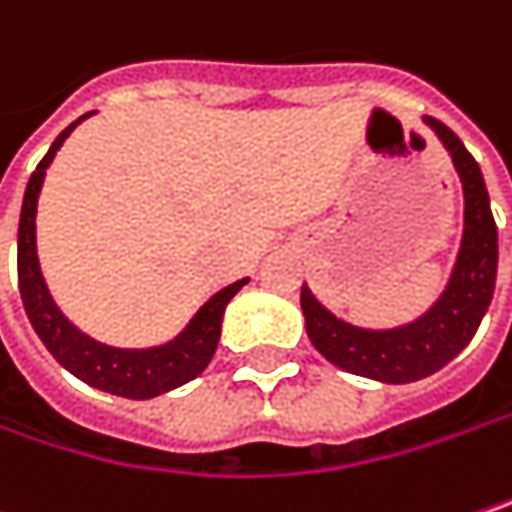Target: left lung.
<instances>
[{
    "label": "left lung",
    "instance_id": "8db88e82",
    "mask_svg": "<svg viewBox=\"0 0 512 512\" xmlns=\"http://www.w3.org/2000/svg\"><path fill=\"white\" fill-rule=\"evenodd\" d=\"M448 149L463 181V240L451 278L428 313L390 331H369L337 319L302 287V313L307 337L316 351L351 375L384 384H410L434 375L454 360L475 337L495 290L498 228L489 210V193L478 161L466 152L460 137L440 119L425 117Z\"/></svg>",
    "mask_w": 512,
    "mask_h": 512
}]
</instances>
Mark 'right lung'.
Returning a JSON list of instances; mask_svg holds the SVG:
<instances>
[{
	"label": "right lung",
	"instance_id": "add662e5",
	"mask_svg": "<svg viewBox=\"0 0 512 512\" xmlns=\"http://www.w3.org/2000/svg\"><path fill=\"white\" fill-rule=\"evenodd\" d=\"M78 122H72L70 128H64L58 134V140L52 143L46 158L37 163V169L31 172L28 187H25L20 234H17V275H20L23 307L31 319V328L43 340V346L52 351V357L75 378H81L84 384H90L102 393L140 398V401L155 398V395L169 393V390L193 381L196 375H202L208 369L210 357L219 343L222 313H225L228 302L240 293V287L249 284V278L234 281L225 290H219L216 296H210L175 340L155 346V349H114V346L96 343L87 334H81L58 310V304L52 302L49 287L40 272V263H37V243H34L37 196H40L46 169Z\"/></svg>",
	"mask_w": 512,
	"mask_h": 512
}]
</instances>
